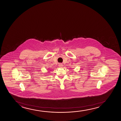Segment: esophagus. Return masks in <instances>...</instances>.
I'll return each mask as SVG.
<instances>
[{
	"instance_id": "34e87169",
	"label": "esophagus",
	"mask_w": 121,
	"mask_h": 121,
	"mask_svg": "<svg viewBox=\"0 0 121 121\" xmlns=\"http://www.w3.org/2000/svg\"><path fill=\"white\" fill-rule=\"evenodd\" d=\"M59 66H60V67H63V65H62V64H60Z\"/></svg>"
}]
</instances>
